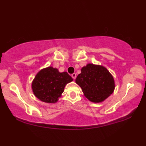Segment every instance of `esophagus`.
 Here are the masks:
<instances>
[{"mask_svg":"<svg viewBox=\"0 0 146 146\" xmlns=\"http://www.w3.org/2000/svg\"><path fill=\"white\" fill-rule=\"evenodd\" d=\"M71 76H72V78H73V79H75V78H76V73H73V74H71Z\"/></svg>","mask_w":146,"mask_h":146,"instance_id":"esophagus-1","label":"esophagus"}]
</instances>
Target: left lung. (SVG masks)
I'll list each match as a JSON object with an SVG mask.
<instances>
[{
	"instance_id": "1",
	"label": "left lung",
	"mask_w": 146,
	"mask_h": 146,
	"mask_svg": "<svg viewBox=\"0 0 146 146\" xmlns=\"http://www.w3.org/2000/svg\"><path fill=\"white\" fill-rule=\"evenodd\" d=\"M75 82L86 97L93 102H102L115 89L114 79L107 69L92 64L82 68Z\"/></svg>"
}]
</instances>
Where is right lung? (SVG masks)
<instances>
[{
  "label": "right lung",
  "mask_w": 146,
  "mask_h": 146,
  "mask_svg": "<svg viewBox=\"0 0 146 146\" xmlns=\"http://www.w3.org/2000/svg\"><path fill=\"white\" fill-rule=\"evenodd\" d=\"M73 78L67 72L60 73L57 69L48 67L36 74L32 82L34 95L41 101L55 103L64 92L68 83Z\"/></svg>",
  "instance_id": "1"
}]
</instances>
